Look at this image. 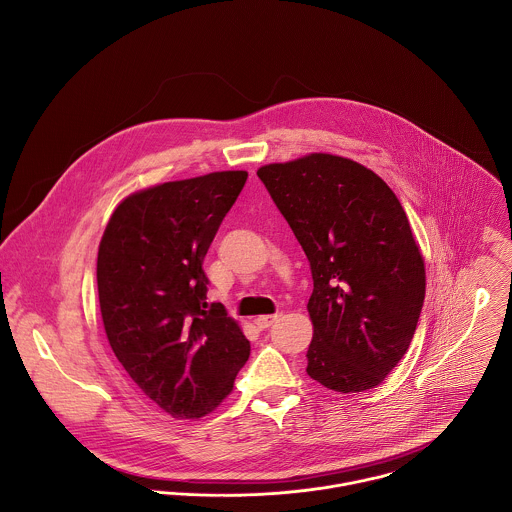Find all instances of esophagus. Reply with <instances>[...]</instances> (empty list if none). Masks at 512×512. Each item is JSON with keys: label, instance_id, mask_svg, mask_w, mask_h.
<instances>
[{"label": "esophagus", "instance_id": "34e87169", "mask_svg": "<svg viewBox=\"0 0 512 512\" xmlns=\"http://www.w3.org/2000/svg\"><path fill=\"white\" fill-rule=\"evenodd\" d=\"M276 319H278V315H260L254 319V323L258 329H268Z\"/></svg>", "mask_w": 512, "mask_h": 512}]
</instances>
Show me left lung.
<instances>
[{
	"label": "left lung",
	"instance_id": "1",
	"mask_svg": "<svg viewBox=\"0 0 512 512\" xmlns=\"http://www.w3.org/2000/svg\"><path fill=\"white\" fill-rule=\"evenodd\" d=\"M313 276L307 374L335 392L378 386L416 333L426 270L392 189L365 165L311 153L258 169Z\"/></svg>",
	"mask_w": 512,
	"mask_h": 512
}]
</instances>
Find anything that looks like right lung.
Wrapping results in <instances>:
<instances>
[{"instance_id": "1", "label": "right lung", "mask_w": 512, "mask_h": 512, "mask_svg": "<svg viewBox=\"0 0 512 512\" xmlns=\"http://www.w3.org/2000/svg\"><path fill=\"white\" fill-rule=\"evenodd\" d=\"M246 171L171 181L126 197L98 248L104 329L132 380L173 418H201L230 394L250 343L203 270Z\"/></svg>"}]
</instances>
